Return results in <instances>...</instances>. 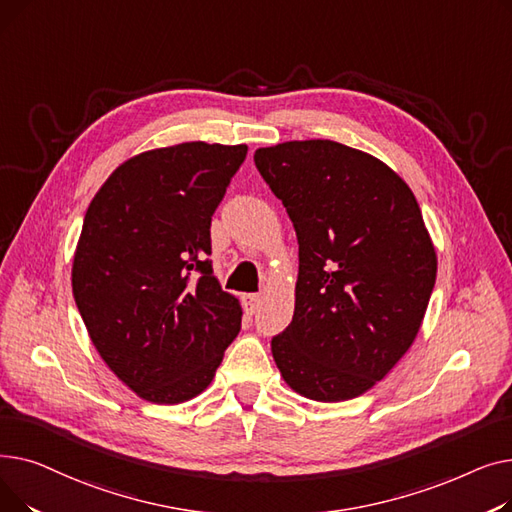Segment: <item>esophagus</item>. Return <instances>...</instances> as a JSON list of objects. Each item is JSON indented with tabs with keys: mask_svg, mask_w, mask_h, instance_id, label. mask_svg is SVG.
Returning <instances> with one entry per match:
<instances>
[{
	"mask_svg": "<svg viewBox=\"0 0 512 512\" xmlns=\"http://www.w3.org/2000/svg\"><path fill=\"white\" fill-rule=\"evenodd\" d=\"M259 303H261V297H259V294H247V297H242V307H245V311H247L249 315L257 313Z\"/></svg>",
	"mask_w": 512,
	"mask_h": 512,
	"instance_id": "1",
	"label": "esophagus"
}]
</instances>
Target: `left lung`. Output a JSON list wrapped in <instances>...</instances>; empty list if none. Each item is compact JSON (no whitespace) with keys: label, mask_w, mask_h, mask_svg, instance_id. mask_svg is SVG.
<instances>
[{"label":"left lung","mask_w":512,"mask_h":512,"mask_svg":"<svg viewBox=\"0 0 512 512\" xmlns=\"http://www.w3.org/2000/svg\"><path fill=\"white\" fill-rule=\"evenodd\" d=\"M299 240L297 303L272 338L284 382L311 400L355 398L413 344L438 259L419 203L384 161L336 141L255 151Z\"/></svg>","instance_id":"8db88e82"}]
</instances>
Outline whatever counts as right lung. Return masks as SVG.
<instances>
[{"instance_id": "1", "label": "right lung", "mask_w": 512, "mask_h": 512, "mask_svg": "<svg viewBox=\"0 0 512 512\" xmlns=\"http://www.w3.org/2000/svg\"><path fill=\"white\" fill-rule=\"evenodd\" d=\"M247 145L180 143L134 155L93 197L72 292L101 359L141 398L178 405L213 380L240 332L213 276L211 215Z\"/></svg>"}]
</instances>
